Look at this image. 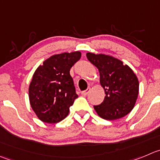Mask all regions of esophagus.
Masks as SVG:
<instances>
[{
	"label": "esophagus",
	"mask_w": 160,
	"mask_h": 160,
	"mask_svg": "<svg viewBox=\"0 0 160 160\" xmlns=\"http://www.w3.org/2000/svg\"><path fill=\"white\" fill-rule=\"evenodd\" d=\"M89 92H90V88H88L87 89H86V90H84V91H82V95L86 96L88 93H89Z\"/></svg>",
	"instance_id": "obj_1"
}]
</instances>
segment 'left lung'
<instances>
[{"mask_svg":"<svg viewBox=\"0 0 160 160\" xmlns=\"http://www.w3.org/2000/svg\"><path fill=\"white\" fill-rule=\"evenodd\" d=\"M87 59L100 72V82L105 97L93 106L100 117L106 120L122 118L133 108L139 92V82L131 68L113 56L86 53Z\"/></svg>","mask_w":160,"mask_h":160,"instance_id":"left-lung-1","label":"left lung"}]
</instances>
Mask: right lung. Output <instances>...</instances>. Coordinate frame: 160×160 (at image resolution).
<instances>
[{
  "mask_svg": "<svg viewBox=\"0 0 160 160\" xmlns=\"http://www.w3.org/2000/svg\"><path fill=\"white\" fill-rule=\"evenodd\" d=\"M80 58V52L54 55L33 74L29 99L33 112L44 122H59L69 114L70 107L78 97L70 70Z\"/></svg>",
  "mask_w": 160,
  "mask_h": 160,
  "instance_id": "1",
  "label": "right lung"
}]
</instances>
